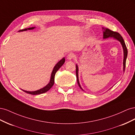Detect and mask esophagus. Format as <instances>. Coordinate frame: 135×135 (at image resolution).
Segmentation results:
<instances>
[{
    "mask_svg": "<svg viewBox=\"0 0 135 135\" xmlns=\"http://www.w3.org/2000/svg\"><path fill=\"white\" fill-rule=\"evenodd\" d=\"M74 57H75V55L73 54H72V53H70V54H69L68 55L67 59L69 60H72L73 59H74Z\"/></svg>",
    "mask_w": 135,
    "mask_h": 135,
    "instance_id": "1",
    "label": "esophagus"
}]
</instances>
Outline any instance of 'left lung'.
<instances>
[{
  "mask_svg": "<svg viewBox=\"0 0 135 135\" xmlns=\"http://www.w3.org/2000/svg\"><path fill=\"white\" fill-rule=\"evenodd\" d=\"M103 30H104V38H108L109 37H113L114 38H115L117 39L120 42L122 47H123V52H124V60H123V70H125V68H126V59H127V54H128V51H127V47L126 46L125 42L124 41V40L122 38V36L121 35L118 33V32L116 31H113L109 29L108 28H105L103 27ZM76 79H77V83L78 84L79 87L82 89H83L81 88L80 85L79 84V79H78V66L76 65Z\"/></svg>",
  "mask_w": 135,
  "mask_h": 135,
  "instance_id": "left-lung-1",
  "label": "left lung"
}]
</instances>
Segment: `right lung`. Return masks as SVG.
Instances as JSON below:
<instances>
[{
  "mask_svg": "<svg viewBox=\"0 0 135 135\" xmlns=\"http://www.w3.org/2000/svg\"><path fill=\"white\" fill-rule=\"evenodd\" d=\"M34 27H29V28H24V29L22 30H20L18 31H26L27 30H32L34 28ZM65 58H63L62 59H61L59 62L56 65V66L54 67V70H53L52 72V74H51V79H50V83H49L46 87H44V88H42V89H40L39 90L37 91H31V92H29V91H24L22 90L23 91H24L25 92L28 93V94H31V95H39V94H42L43 93H45L47 92L48 90H50V89L52 88V87L53 86V85L54 84V82H55V76L56 74V73L57 71V70L59 69L62 66V65L64 64L65 62Z\"/></svg>",
  "mask_w": 135,
  "mask_h": 135,
  "instance_id": "1",
  "label": "right lung"
}]
</instances>
